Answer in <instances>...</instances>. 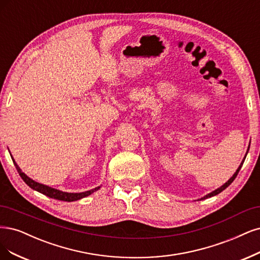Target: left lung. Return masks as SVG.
I'll use <instances>...</instances> for the list:
<instances>
[{
  "label": "left lung",
  "mask_w": 260,
  "mask_h": 260,
  "mask_svg": "<svg viewBox=\"0 0 260 260\" xmlns=\"http://www.w3.org/2000/svg\"><path fill=\"white\" fill-rule=\"evenodd\" d=\"M247 151H248V149H247ZM246 157V156H245ZM244 160H245V158L243 159V161H242V162H241V165H240V167L238 168V170H237V171H236V173L234 174V175H232V177L230 178V180L226 183V184H223L221 187H219V188H217V189L216 190H214V191H212L211 193H209V194H207V196H205V197H203V198H201L200 200H203V199H207V198H210V197H213V196H216V194H218L219 192H221L223 189H226V188L232 183V182H234L235 181V178L237 177V175H238V173H239V171H240V169L241 168H242V166H243V162H244Z\"/></svg>",
  "instance_id": "1"
}]
</instances>
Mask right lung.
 <instances>
[{
  "instance_id": "1",
  "label": "right lung",
  "mask_w": 260,
  "mask_h": 260,
  "mask_svg": "<svg viewBox=\"0 0 260 260\" xmlns=\"http://www.w3.org/2000/svg\"><path fill=\"white\" fill-rule=\"evenodd\" d=\"M14 161V160H13ZM14 165L17 169L18 173H19V175L21 176V178L23 180V182L28 185L29 187H31L32 189L37 190L45 196L49 197V198H52V199H57V200H61V201H67V202H71V201H76V200H79L82 198H85V197L91 194L92 192H94L95 190L99 189L100 187H96L94 188V189H91V190H88V191H85V192H78V193H73V192H63V191H60L58 189H55V188H51V187H48L46 185H43V184H40V183H37L34 182L33 180H31L30 177L26 176L23 172H21L20 168L17 166V164L14 161Z\"/></svg>"
}]
</instances>
